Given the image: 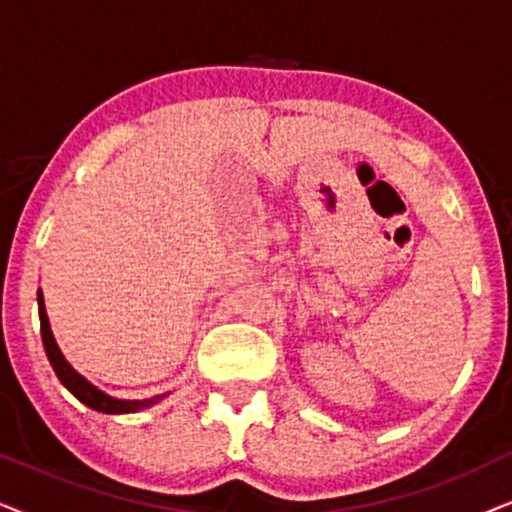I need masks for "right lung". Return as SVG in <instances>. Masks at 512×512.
<instances>
[{
  "label": "right lung",
  "mask_w": 512,
  "mask_h": 512,
  "mask_svg": "<svg viewBox=\"0 0 512 512\" xmlns=\"http://www.w3.org/2000/svg\"><path fill=\"white\" fill-rule=\"evenodd\" d=\"M37 303H39V321H41V340H44L48 361H51V366L55 370V375H58V380L62 382V387H65L74 398H79L83 405H88L90 410L107 412V415H128V412H139V410L151 408V405L160 403L167 396V394H163V396H153V398H142V401H125V398L109 396L107 391L97 389L93 382H88L86 377L79 373V370H74L72 363H69L65 359V354L60 352L58 342H55V338H53L51 324H48L44 293H41V289H39Z\"/></svg>",
  "instance_id": "right-lung-1"
}]
</instances>
